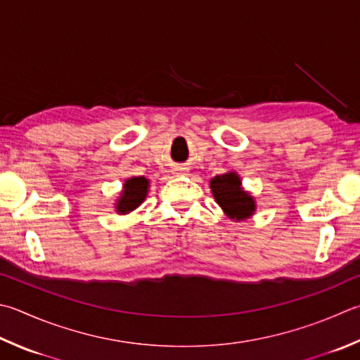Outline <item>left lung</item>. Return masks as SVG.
<instances>
[{
  "instance_id": "1",
  "label": "left lung",
  "mask_w": 360,
  "mask_h": 360,
  "mask_svg": "<svg viewBox=\"0 0 360 360\" xmlns=\"http://www.w3.org/2000/svg\"><path fill=\"white\" fill-rule=\"evenodd\" d=\"M210 188L216 202L232 219H246L254 213V199L246 191H243L241 180L236 174L227 172L216 175L210 181Z\"/></svg>"
}]
</instances>
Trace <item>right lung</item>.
<instances>
[{
	"mask_svg": "<svg viewBox=\"0 0 360 360\" xmlns=\"http://www.w3.org/2000/svg\"><path fill=\"white\" fill-rule=\"evenodd\" d=\"M148 180L144 177H133L125 181V189L117 202V212L125 214L139 207L147 195Z\"/></svg>",
	"mask_w": 360,
	"mask_h": 360,
	"instance_id": "add662e5",
	"label": "right lung"
}]
</instances>
